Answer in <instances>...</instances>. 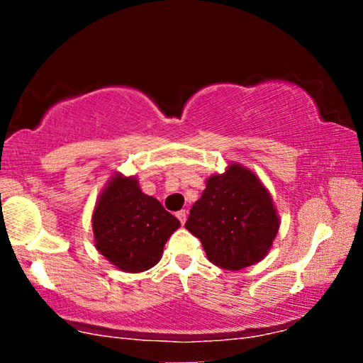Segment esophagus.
I'll list each match as a JSON object with an SVG mask.
<instances>
[{
    "mask_svg": "<svg viewBox=\"0 0 363 363\" xmlns=\"http://www.w3.org/2000/svg\"><path fill=\"white\" fill-rule=\"evenodd\" d=\"M186 215H188L186 210H182V211H178V213H177V218H178V220H180L182 225H185V221H186Z\"/></svg>",
    "mask_w": 363,
    "mask_h": 363,
    "instance_id": "obj_1",
    "label": "esophagus"
}]
</instances>
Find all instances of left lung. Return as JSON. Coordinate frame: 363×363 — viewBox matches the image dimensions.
Returning a JSON list of instances; mask_svg holds the SVG:
<instances>
[{"label":"left lung","mask_w":363,"mask_h":363,"mask_svg":"<svg viewBox=\"0 0 363 363\" xmlns=\"http://www.w3.org/2000/svg\"><path fill=\"white\" fill-rule=\"evenodd\" d=\"M185 228L201 241L213 264L240 271L266 256L279 218L259 178L247 168L231 165L223 175L208 178Z\"/></svg>","instance_id":"8db88e82"}]
</instances>
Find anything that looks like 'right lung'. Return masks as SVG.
<instances>
[{
	"label": "right lung",
	"mask_w": 363,
	"mask_h": 363,
	"mask_svg": "<svg viewBox=\"0 0 363 363\" xmlns=\"http://www.w3.org/2000/svg\"><path fill=\"white\" fill-rule=\"evenodd\" d=\"M180 221L162 203L142 193L135 178L118 175L99 198L92 216L96 247L127 272L150 269Z\"/></svg>",
	"instance_id": "add662e5"
}]
</instances>
